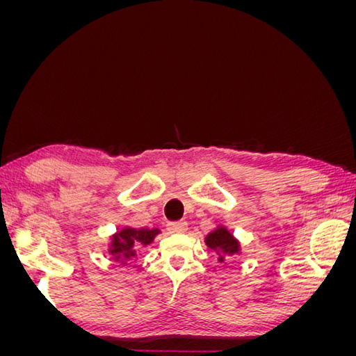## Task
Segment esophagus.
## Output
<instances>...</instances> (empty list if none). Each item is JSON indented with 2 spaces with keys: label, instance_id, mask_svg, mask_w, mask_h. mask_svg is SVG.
Returning a JSON list of instances; mask_svg holds the SVG:
<instances>
[{
  "label": "esophagus",
  "instance_id": "obj_1",
  "mask_svg": "<svg viewBox=\"0 0 356 356\" xmlns=\"http://www.w3.org/2000/svg\"><path fill=\"white\" fill-rule=\"evenodd\" d=\"M188 225L186 221H175V222H168V230L169 233H184L187 232Z\"/></svg>",
  "mask_w": 356,
  "mask_h": 356
}]
</instances>
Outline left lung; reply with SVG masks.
<instances>
[{
    "mask_svg": "<svg viewBox=\"0 0 356 356\" xmlns=\"http://www.w3.org/2000/svg\"><path fill=\"white\" fill-rule=\"evenodd\" d=\"M204 243L209 246L211 250L217 251L218 261L222 263L224 257L239 254L241 245L234 239V236L225 229V227H217L213 232H211L207 238H204Z\"/></svg>",
    "mask_w": 356,
    "mask_h": 356,
    "instance_id": "obj_1",
    "label": "left lung"
}]
</instances>
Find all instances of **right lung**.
<instances>
[{
    "mask_svg": "<svg viewBox=\"0 0 356 356\" xmlns=\"http://www.w3.org/2000/svg\"><path fill=\"white\" fill-rule=\"evenodd\" d=\"M159 233V229L124 227L123 230L117 232L111 238L110 254L113 255L115 261H120L122 264H124L127 260H131L132 257L136 255V246L149 245Z\"/></svg>",
    "mask_w": 356,
    "mask_h": 356,
    "instance_id": "obj_1",
    "label": "right lung"
}]
</instances>
